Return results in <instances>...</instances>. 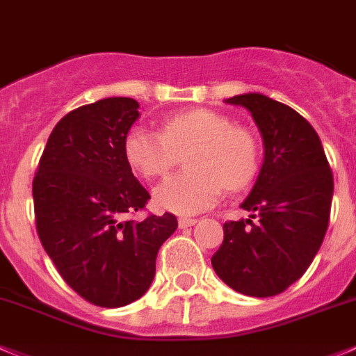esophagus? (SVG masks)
<instances>
[{
    "mask_svg": "<svg viewBox=\"0 0 356 356\" xmlns=\"http://www.w3.org/2000/svg\"><path fill=\"white\" fill-rule=\"evenodd\" d=\"M197 223V220L195 218H180L178 220V225H180V229H187V227H192Z\"/></svg>",
    "mask_w": 356,
    "mask_h": 356,
    "instance_id": "34e87169",
    "label": "esophagus"
}]
</instances>
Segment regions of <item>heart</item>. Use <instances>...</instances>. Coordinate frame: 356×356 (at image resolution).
I'll return each instance as SVG.
<instances>
[{
  "label": "heart",
  "instance_id": "obj_1",
  "mask_svg": "<svg viewBox=\"0 0 356 356\" xmlns=\"http://www.w3.org/2000/svg\"><path fill=\"white\" fill-rule=\"evenodd\" d=\"M124 152L131 168L145 178L165 175L188 154L191 171L171 176L154 191L159 208L185 216L211 208L223 187H246L260 162L257 138L206 108L171 115L162 122V133L134 127L125 138Z\"/></svg>",
  "mask_w": 356,
  "mask_h": 356
}]
</instances>
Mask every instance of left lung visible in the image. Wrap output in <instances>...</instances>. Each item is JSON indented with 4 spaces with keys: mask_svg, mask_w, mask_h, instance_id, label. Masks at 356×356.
<instances>
[{
    "mask_svg": "<svg viewBox=\"0 0 356 356\" xmlns=\"http://www.w3.org/2000/svg\"><path fill=\"white\" fill-rule=\"evenodd\" d=\"M225 103L252 113L264 140V162L241 202L257 220L223 223V243L211 266L236 292L273 297L296 283L320 250L334 176L316 131L293 108L259 92Z\"/></svg>",
    "mask_w": 356,
    "mask_h": 356,
    "instance_id": "left-lung-1",
    "label": "left lung"
}]
</instances>
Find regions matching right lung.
I'll return each instance as SVG.
<instances>
[{
  "instance_id": "obj_1",
  "label": "right lung",
  "mask_w": 356,
  "mask_h": 356,
  "mask_svg": "<svg viewBox=\"0 0 356 356\" xmlns=\"http://www.w3.org/2000/svg\"><path fill=\"white\" fill-rule=\"evenodd\" d=\"M138 108L131 97H106L64 115L33 180L47 255L74 292L101 307L127 306L150 289L159 248L178 227L171 213L125 218L150 199L124 152Z\"/></svg>"
}]
</instances>
